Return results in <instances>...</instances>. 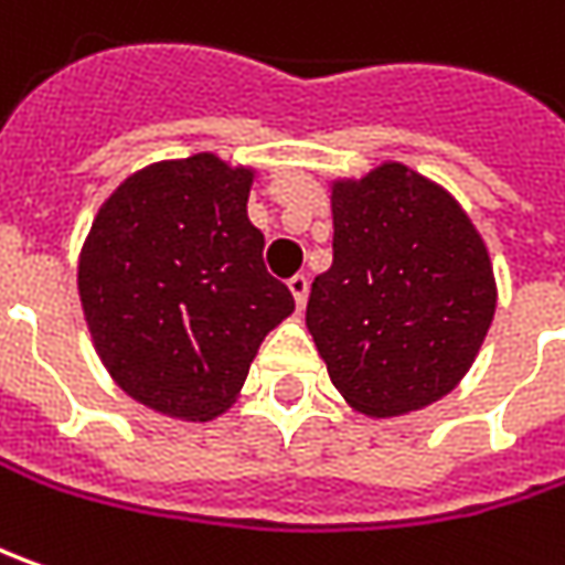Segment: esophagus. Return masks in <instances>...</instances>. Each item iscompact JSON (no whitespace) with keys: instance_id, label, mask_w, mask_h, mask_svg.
<instances>
[{"instance_id":"34e87169","label":"esophagus","mask_w":565,"mask_h":565,"mask_svg":"<svg viewBox=\"0 0 565 565\" xmlns=\"http://www.w3.org/2000/svg\"><path fill=\"white\" fill-rule=\"evenodd\" d=\"M287 287H290V294H294L297 309H302V306H306V297H309V278H306V275H294V278L287 281Z\"/></svg>"}]
</instances>
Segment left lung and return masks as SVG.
<instances>
[{"label": "left lung", "mask_w": 565, "mask_h": 565, "mask_svg": "<svg viewBox=\"0 0 565 565\" xmlns=\"http://www.w3.org/2000/svg\"><path fill=\"white\" fill-rule=\"evenodd\" d=\"M334 263L306 328L341 397L391 418L447 397L497 309L494 265L466 209L403 162L331 184Z\"/></svg>", "instance_id": "left-lung-1"}]
</instances>
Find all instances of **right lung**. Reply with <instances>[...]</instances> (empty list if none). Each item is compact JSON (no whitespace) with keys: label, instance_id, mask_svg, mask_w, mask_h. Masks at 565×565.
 Here are the masks:
<instances>
[{"label":"right lung","instance_id":"right-lung-1","mask_svg":"<svg viewBox=\"0 0 565 565\" xmlns=\"http://www.w3.org/2000/svg\"><path fill=\"white\" fill-rule=\"evenodd\" d=\"M253 178L215 152L152 162L115 186L84 241L93 347L127 397L162 416H222L265 334L294 312L246 215Z\"/></svg>","mask_w":565,"mask_h":565}]
</instances>
